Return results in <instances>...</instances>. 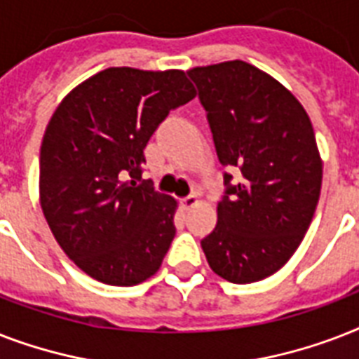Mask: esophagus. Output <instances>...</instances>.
I'll return each mask as SVG.
<instances>
[{"mask_svg": "<svg viewBox=\"0 0 359 359\" xmlns=\"http://www.w3.org/2000/svg\"><path fill=\"white\" fill-rule=\"evenodd\" d=\"M180 205H182V208H184V210H190V208H194L197 205V196L184 197V199L180 201Z\"/></svg>", "mask_w": 359, "mask_h": 359, "instance_id": "1", "label": "esophagus"}]
</instances>
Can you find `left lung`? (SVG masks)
Masks as SVG:
<instances>
[{
	"mask_svg": "<svg viewBox=\"0 0 359 359\" xmlns=\"http://www.w3.org/2000/svg\"><path fill=\"white\" fill-rule=\"evenodd\" d=\"M224 173L218 224L201 240L231 283H253L289 261L317 208L323 162L309 115L272 76L244 61L188 70Z\"/></svg>",
	"mask_w": 359,
	"mask_h": 359,
	"instance_id": "obj_1",
	"label": "left lung"
}]
</instances>
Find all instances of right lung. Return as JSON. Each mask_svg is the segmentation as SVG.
I'll list each match as a JSON object with an SVG mask.
<instances>
[{
    "label": "right lung",
    "mask_w": 359,
    "mask_h": 359,
    "mask_svg": "<svg viewBox=\"0 0 359 359\" xmlns=\"http://www.w3.org/2000/svg\"><path fill=\"white\" fill-rule=\"evenodd\" d=\"M196 97L182 70L114 67L72 89L41 145V207L87 276L132 287L158 272L175 236L177 201L141 180L151 135Z\"/></svg>",
    "instance_id": "obj_1"
}]
</instances>
